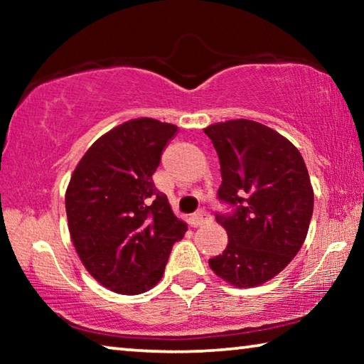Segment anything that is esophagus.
Masks as SVG:
<instances>
[{
  "instance_id": "34e87169",
  "label": "esophagus",
  "mask_w": 364,
  "mask_h": 364,
  "mask_svg": "<svg viewBox=\"0 0 364 364\" xmlns=\"http://www.w3.org/2000/svg\"><path fill=\"white\" fill-rule=\"evenodd\" d=\"M210 221H212L210 215H208V213L204 212V210H200V212H197V213L193 215V217H191V226L197 228V226H202V225L210 223Z\"/></svg>"
}]
</instances>
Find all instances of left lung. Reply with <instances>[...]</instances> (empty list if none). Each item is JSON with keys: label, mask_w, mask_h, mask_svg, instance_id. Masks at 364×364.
<instances>
[{"label": "left lung", "mask_w": 364, "mask_h": 364, "mask_svg": "<svg viewBox=\"0 0 364 364\" xmlns=\"http://www.w3.org/2000/svg\"><path fill=\"white\" fill-rule=\"evenodd\" d=\"M204 133L220 159L218 199L236 207L232 215H217L228 245L208 264L234 287L260 286L305 242L315 194L304 157L287 138L254 120L213 123Z\"/></svg>", "instance_id": "obj_1"}]
</instances>
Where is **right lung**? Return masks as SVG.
<instances>
[{
    "label": "right lung",
    "instance_id": "obj_1",
    "mask_svg": "<svg viewBox=\"0 0 364 364\" xmlns=\"http://www.w3.org/2000/svg\"><path fill=\"white\" fill-rule=\"evenodd\" d=\"M176 125L133 119L96 139L65 191L70 239L86 271L112 292L136 295L162 279L188 225L152 175Z\"/></svg>",
    "mask_w": 364,
    "mask_h": 364
}]
</instances>
